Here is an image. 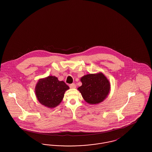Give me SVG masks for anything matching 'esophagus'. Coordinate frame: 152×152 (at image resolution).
<instances>
[{"label":"esophagus","mask_w":152,"mask_h":152,"mask_svg":"<svg viewBox=\"0 0 152 152\" xmlns=\"http://www.w3.org/2000/svg\"><path fill=\"white\" fill-rule=\"evenodd\" d=\"M69 87H70L71 88H75L76 87V86L75 84L73 83V84H70V85H69Z\"/></svg>","instance_id":"esophagus-1"}]
</instances>
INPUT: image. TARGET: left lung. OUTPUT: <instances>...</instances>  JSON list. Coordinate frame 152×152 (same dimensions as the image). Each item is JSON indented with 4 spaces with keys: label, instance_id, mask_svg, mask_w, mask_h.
Wrapping results in <instances>:
<instances>
[{
    "label": "left lung",
    "instance_id": "8db88e82",
    "mask_svg": "<svg viewBox=\"0 0 152 152\" xmlns=\"http://www.w3.org/2000/svg\"><path fill=\"white\" fill-rule=\"evenodd\" d=\"M80 81L82 86L77 89L84 100L90 104H97L104 101L110 91V83L102 73L88 74Z\"/></svg>",
    "mask_w": 152,
    "mask_h": 152
}]
</instances>
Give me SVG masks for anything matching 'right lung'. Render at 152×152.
I'll return each mask as SVG.
<instances>
[{"instance_id":"1","label":"right lung","mask_w":152,"mask_h":152,"mask_svg":"<svg viewBox=\"0 0 152 152\" xmlns=\"http://www.w3.org/2000/svg\"><path fill=\"white\" fill-rule=\"evenodd\" d=\"M69 88L63 81L49 76L39 80L35 87V94L39 102L49 108L57 107L63 100L65 91Z\"/></svg>"}]
</instances>
